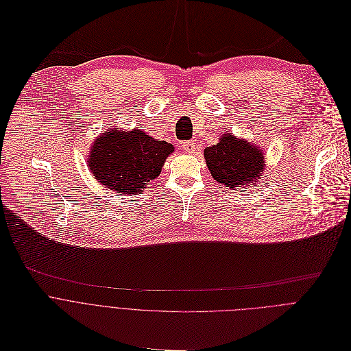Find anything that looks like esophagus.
Returning a JSON list of instances; mask_svg holds the SVG:
<instances>
[{
  "mask_svg": "<svg viewBox=\"0 0 351 351\" xmlns=\"http://www.w3.org/2000/svg\"><path fill=\"white\" fill-rule=\"evenodd\" d=\"M181 151L184 154H195L196 151V145L193 144V141H184L181 144Z\"/></svg>",
  "mask_w": 351,
  "mask_h": 351,
  "instance_id": "34e87169",
  "label": "esophagus"
}]
</instances>
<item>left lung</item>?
Listing matches in <instances>:
<instances>
[{
    "mask_svg": "<svg viewBox=\"0 0 351 351\" xmlns=\"http://www.w3.org/2000/svg\"><path fill=\"white\" fill-rule=\"evenodd\" d=\"M204 159L212 177L230 189L256 182L265 167L260 148L231 132L223 134L216 145L207 147Z\"/></svg>",
    "mask_w": 351,
    "mask_h": 351,
    "instance_id": "1",
    "label": "left lung"
}]
</instances>
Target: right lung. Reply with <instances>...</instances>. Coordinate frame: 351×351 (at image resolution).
Listing matches in <instances>:
<instances>
[{"label":"right lung","instance_id":"add662e5","mask_svg":"<svg viewBox=\"0 0 351 351\" xmlns=\"http://www.w3.org/2000/svg\"><path fill=\"white\" fill-rule=\"evenodd\" d=\"M174 147L147 135L141 127L132 131L109 128L90 149L88 167L94 177L119 195L139 193L155 180Z\"/></svg>","mask_w":351,"mask_h":351}]
</instances>
